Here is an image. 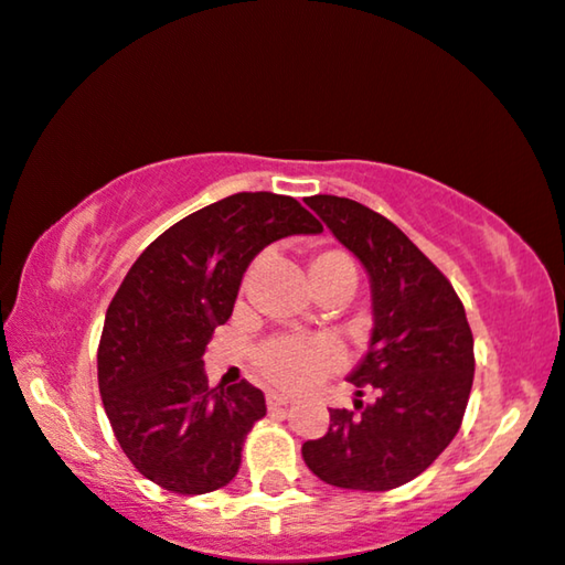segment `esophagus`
Returning a JSON list of instances; mask_svg holds the SVG:
<instances>
[{
	"instance_id": "obj_1",
	"label": "esophagus",
	"mask_w": 565,
	"mask_h": 565,
	"mask_svg": "<svg viewBox=\"0 0 565 565\" xmlns=\"http://www.w3.org/2000/svg\"><path fill=\"white\" fill-rule=\"evenodd\" d=\"M265 403H268L270 411H281V407H287L291 403V397H287V394H276L270 392L268 397H265Z\"/></svg>"
}]
</instances>
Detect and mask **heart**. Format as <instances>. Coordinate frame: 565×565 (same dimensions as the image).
Returning <instances> with one entry per match:
<instances>
[{
  "instance_id": "obj_1",
  "label": "heart",
  "mask_w": 565,
  "mask_h": 565,
  "mask_svg": "<svg viewBox=\"0 0 565 565\" xmlns=\"http://www.w3.org/2000/svg\"><path fill=\"white\" fill-rule=\"evenodd\" d=\"M308 276L312 291L326 287H348L355 289L358 268L348 249L326 247L312 253L308 260ZM249 276L244 278V287ZM337 355L329 344L316 342V339L297 337H276L268 339L263 348L255 352V369L270 386L284 392H300L316 384L323 373L334 369Z\"/></svg>"
}]
</instances>
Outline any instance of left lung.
<instances>
[{"mask_svg":"<svg viewBox=\"0 0 565 565\" xmlns=\"http://www.w3.org/2000/svg\"><path fill=\"white\" fill-rule=\"evenodd\" d=\"M305 202L369 270L373 334L350 382L376 399L331 411L329 431L305 441L302 458L326 484L386 492L424 473L463 424L471 326L447 276L392 221L348 196Z\"/></svg>","mask_w":565,"mask_h":565,"instance_id":"obj_1","label":"left lung"}]
</instances>
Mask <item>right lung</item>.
Here are the masks:
<instances>
[{
    "label": "right lung",
    "instance_id": "obj_1",
    "mask_svg": "<svg viewBox=\"0 0 565 565\" xmlns=\"http://www.w3.org/2000/svg\"><path fill=\"white\" fill-rule=\"evenodd\" d=\"M318 231L295 196L239 192L173 223L131 265L107 308L97 376L115 439L141 477L175 494L215 492L236 477L265 397L244 379L210 390L202 355L253 257Z\"/></svg>",
    "mask_w": 565,
    "mask_h": 565
}]
</instances>
